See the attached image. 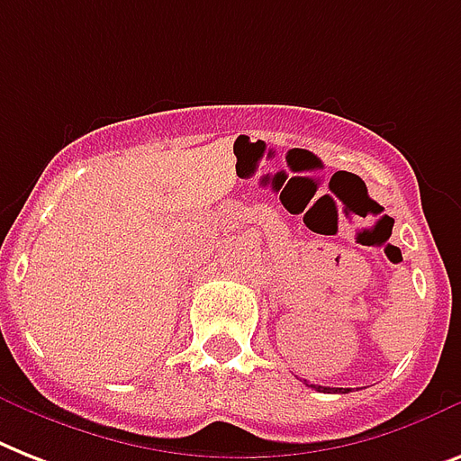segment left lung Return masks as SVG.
<instances>
[{"instance_id": "left-lung-1", "label": "left lung", "mask_w": 461, "mask_h": 461, "mask_svg": "<svg viewBox=\"0 0 461 461\" xmlns=\"http://www.w3.org/2000/svg\"><path fill=\"white\" fill-rule=\"evenodd\" d=\"M310 388H315V391H320V393H331V391H340V388H329V386H312V384H310Z\"/></svg>"}]
</instances>
